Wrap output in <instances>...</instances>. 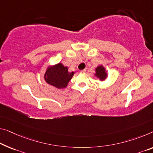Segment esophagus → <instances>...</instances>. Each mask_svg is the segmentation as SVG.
Listing matches in <instances>:
<instances>
[{
	"instance_id": "1",
	"label": "esophagus",
	"mask_w": 153,
	"mask_h": 153,
	"mask_svg": "<svg viewBox=\"0 0 153 153\" xmlns=\"http://www.w3.org/2000/svg\"><path fill=\"white\" fill-rule=\"evenodd\" d=\"M81 72H83V73H84V72H86V69H84V70H82L81 71Z\"/></svg>"
}]
</instances>
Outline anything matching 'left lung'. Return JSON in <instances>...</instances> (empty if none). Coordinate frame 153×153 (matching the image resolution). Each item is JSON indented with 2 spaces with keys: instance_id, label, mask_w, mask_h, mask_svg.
<instances>
[{
  "instance_id": "left-lung-1",
  "label": "left lung",
  "mask_w": 153,
  "mask_h": 153,
  "mask_svg": "<svg viewBox=\"0 0 153 153\" xmlns=\"http://www.w3.org/2000/svg\"><path fill=\"white\" fill-rule=\"evenodd\" d=\"M96 74L95 76L97 77V78L99 79L100 81H104V80L107 77V73L105 70V68L102 65H99L96 68Z\"/></svg>"
}]
</instances>
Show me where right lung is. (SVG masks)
Here are the masks:
<instances>
[{
    "mask_svg": "<svg viewBox=\"0 0 153 153\" xmlns=\"http://www.w3.org/2000/svg\"><path fill=\"white\" fill-rule=\"evenodd\" d=\"M74 74V72H68L67 66L59 63L56 65H51L47 68L44 74V79L51 85L58 89H63L66 88Z\"/></svg>",
    "mask_w": 153,
    "mask_h": 153,
    "instance_id": "obj_1",
    "label": "right lung"
}]
</instances>
